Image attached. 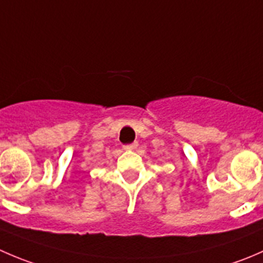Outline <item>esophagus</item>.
Segmentation results:
<instances>
[{"mask_svg": "<svg viewBox=\"0 0 263 263\" xmlns=\"http://www.w3.org/2000/svg\"><path fill=\"white\" fill-rule=\"evenodd\" d=\"M137 146H139V145H137V142H134V144H131V145H127L124 148H126V150H135Z\"/></svg>", "mask_w": 263, "mask_h": 263, "instance_id": "esophagus-1", "label": "esophagus"}]
</instances>
